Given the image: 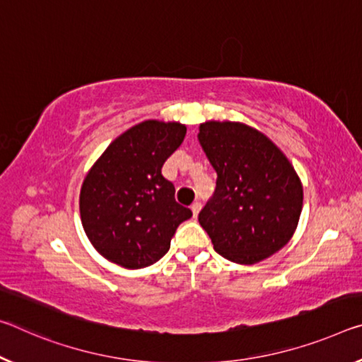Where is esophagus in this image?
<instances>
[{
	"mask_svg": "<svg viewBox=\"0 0 362 362\" xmlns=\"http://www.w3.org/2000/svg\"><path fill=\"white\" fill-rule=\"evenodd\" d=\"M199 209H202V203H199V202H194V203L192 204L193 217H197V216H198V212H199Z\"/></svg>",
	"mask_w": 362,
	"mask_h": 362,
	"instance_id": "esophagus-1",
	"label": "esophagus"
}]
</instances>
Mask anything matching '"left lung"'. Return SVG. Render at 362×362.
Wrapping results in <instances>:
<instances>
[{
  "mask_svg": "<svg viewBox=\"0 0 362 362\" xmlns=\"http://www.w3.org/2000/svg\"><path fill=\"white\" fill-rule=\"evenodd\" d=\"M199 145L217 172L216 192L198 216L214 250L237 264L277 253L296 230L303 185L274 143L250 125L209 120Z\"/></svg>",
  "mask_w": 362,
  "mask_h": 362,
  "instance_id": "8db88e82",
  "label": "left lung"
}]
</instances>
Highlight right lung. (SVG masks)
<instances>
[{"label": "right lung", "mask_w": 362, "mask_h": 362, "mask_svg": "<svg viewBox=\"0 0 362 362\" xmlns=\"http://www.w3.org/2000/svg\"><path fill=\"white\" fill-rule=\"evenodd\" d=\"M185 134L183 124L145 120L117 136L88 170L80 217L107 261L125 269L151 266L169 251L177 227L192 217L160 174Z\"/></svg>", "instance_id": "right-lung-1"}]
</instances>
